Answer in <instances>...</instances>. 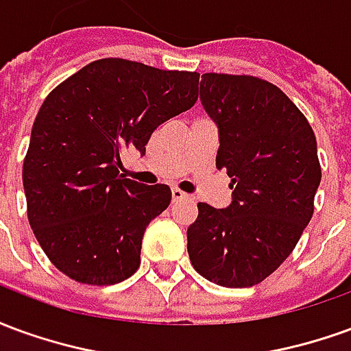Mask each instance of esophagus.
Wrapping results in <instances>:
<instances>
[{
	"instance_id": "1",
	"label": "esophagus",
	"mask_w": 351,
	"mask_h": 351,
	"mask_svg": "<svg viewBox=\"0 0 351 351\" xmlns=\"http://www.w3.org/2000/svg\"><path fill=\"white\" fill-rule=\"evenodd\" d=\"M171 195H173V201H184V199H188V193H184L182 190H178V188H173L171 190Z\"/></svg>"
}]
</instances>
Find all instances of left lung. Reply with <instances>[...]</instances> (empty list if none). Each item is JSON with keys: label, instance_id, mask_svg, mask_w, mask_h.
Segmentation results:
<instances>
[{"label": "left lung", "instance_id": "obj_1", "mask_svg": "<svg viewBox=\"0 0 351 351\" xmlns=\"http://www.w3.org/2000/svg\"><path fill=\"white\" fill-rule=\"evenodd\" d=\"M201 101L218 123L216 167L228 171L233 203H199L188 254L214 284L252 287L286 261L314 214L316 135L293 101L259 77L205 73Z\"/></svg>", "mask_w": 351, "mask_h": 351}]
</instances>
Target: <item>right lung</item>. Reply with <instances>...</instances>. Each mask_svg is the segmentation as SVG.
<instances>
[{
    "label": "right lung",
    "instance_id": "1",
    "mask_svg": "<svg viewBox=\"0 0 351 351\" xmlns=\"http://www.w3.org/2000/svg\"><path fill=\"white\" fill-rule=\"evenodd\" d=\"M197 86L195 71L103 58L43 101L22 182L35 239L65 276L112 286L137 271L145 229L171 190L125 178L122 156L145 152L158 125L195 105Z\"/></svg>",
    "mask_w": 351,
    "mask_h": 351
}]
</instances>
